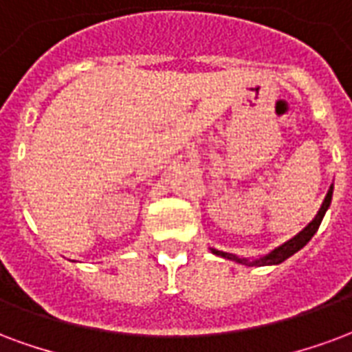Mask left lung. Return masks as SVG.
Masks as SVG:
<instances>
[{
  "mask_svg": "<svg viewBox=\"0 0 352 352\" xmlns=\"http://www.w3.org/2000/svg\"><path fill=\"white\" fill-rule=\"evenodd\" d=\"M332 192H334V184H330L329 188V194H327V197H324V201H322L321 209H319V212H317V216H315L314 220L306 226V228L302 229L298 235H295L291 241L283 242L282 246H278L276 250H272L269 256L265 257H259V259H256V261H248V259H242V257H236L233 256V254H226V252H220V250H210L212 254H216V256H222L226 257V259H231V261H236V263H242V265H248V267H254V265H257V267H261V265H278V263L285 261L287 257H291L293 254H296L298 250L304 248L306 244L309 242V239L317 233V229H319V226H321L322 222V216H324V212H327V209L330 207V201H332Z\"/></svg>",
  "mask_w": 352,
  "mask_h": 352,
  "instance_id": "1",
  "label": "left lung"
}]
</instances>
